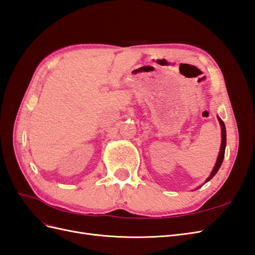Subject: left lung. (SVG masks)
<instances>
[{
    "instance_id": "left-lung-1",
    "label": "left lung",
    "mask_w": 255,
    "mask_h": 255,
    "mask_svg": "<svg viewBox=\"0 0 255 255\" xmlns=\"http://www.w3.org/2000/svg\"><path fill=\"white\" fill-rule=\"evenodd\" d=\"M218 121H219L220 126H221V145H220V152H219V154H218V158H217V161H216V164H215V167H214V169H213V171H212V173L210 174V176H208L207 179H206L205 183L208 182L210 180H212L213 177H214V175L218 172L219 168H220V166H221V164H222V161H223V158H225V151H226V145H227L226 126H225V123H223V121H222L219 117H218ZM200 187H201V186H200Z\"/></svg>"
}]
</instances>
